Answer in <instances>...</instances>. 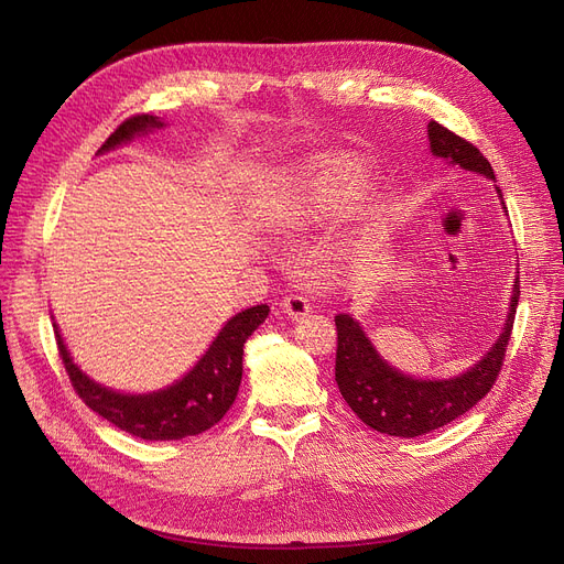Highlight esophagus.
<instances>
[{
  "label": "esophagus",
  "instance_id": "34e87169",
  "mask_svg": "<svg viewBox=\"0 0 564 564\" xmlns=\"http://www.w3.org/2000/svg\"><path fill=\"white\" fill-rule=\"evenodd\" d=\"M281 306H283V313H285L288 317H304V315H308V313H311V304H308V300L304 297V294H300V292L285 294Z\"/></svg>",
  "mask_w": 564,
  "mask_h": 564
}]
</instances>
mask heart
I'll use <instances>...</instances> for the list:
<instances>
[{
  "label": "heart",
  "mask_w": 564,
  "mask_h": 564,
  "mask_svg": "<svg viewBox=\"0 0 564 564\" xmlns=\"http://www.w3.org/2000/svg\"><path fill=\"white\" fill-rule=\"evenodd\" d=\"M359 166L347 158L315 160L300 183V196L279 210L281 226H300L313 217L343 213L359 194Z\"/></svg>",
  "instance_id": "b5f03b06"
}]
</instances>
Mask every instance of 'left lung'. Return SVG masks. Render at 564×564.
Masks as SVG:
<instances>
[{"label": "left lung", "mask_w": 564, "mask_h": 564, "mask_svg": "<svg viewBox=\"0 0 564 564\" xmlns=\"http://www.w3.org/2000/svg\"><path fill=\"white\" fill-rule=\"evenodd\" d=\"M427 134L434 155L446 158L462 169L482 173L494 181L489 160L470 141L436 121H430ZM519 294L521 290L517 279L506 332L487 351V357L473 370L441 381H421L400 375L379 359V354L361 332L359 322H354L347 313H338L334 319L338 332L336 381L345 402L368 427L404 438L427 434L464 416L468 409L476 406L491 391L500 375L512 336Z\"/></svg>", "instance_id": "8db88e82"}]
</instances>
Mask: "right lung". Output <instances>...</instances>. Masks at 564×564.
<instances>
[{"label": "right lung", "instance_id": "1", "mask_svg": "<svg viewBox=\"0 0 564 564\" xmlns=\"http://www.w3.org/2000/svg\"><path fill=\"white\" fill-rule=\"evenodd\" d=\"M162 128V121L151 113H134L118 126L100 151L130 141L134 134ZM270 306L260 304L237 313L226 322L215 343L203 359L173 387L151 395H123L109 391L88 379L70 359V354L54 324V338L75 393L84 404L118 430L145 441H177L196 436L217 425L237 398L242 381V354L247 338L264 322Z\"/></svg>", "mask_w": 564, "mask_h": 564}]
</instances>
